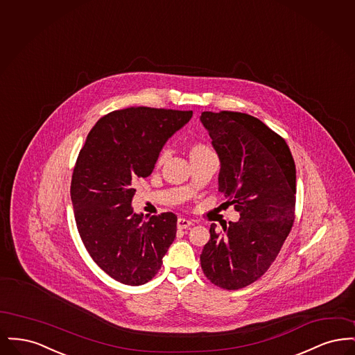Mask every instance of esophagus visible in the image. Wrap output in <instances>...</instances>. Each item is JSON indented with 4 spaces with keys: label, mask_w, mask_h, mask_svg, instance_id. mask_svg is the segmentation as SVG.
I'll return each instance as SVG.
<instances>
[{
    "label": "esophagus",
    "mask_w": 355,
    "mask_h": 355,
    "mask_svg": "<svg viewBox=\"0 0 355 355\" xmlns=\"http://www.w3.org/2000/svg\"><path fill=\"white\" fill-rule=\"evenodd\" d=\"M189 226H191V220H185V218H178V220H177V227L180 230L187 229Z\"/></svg>",
    "instance_id": "34e87169"
}]
</instances>
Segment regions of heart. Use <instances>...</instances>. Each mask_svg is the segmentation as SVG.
Returning a JSON list of instances; mask_svg holds the SVG:
<instances>
[{"label":"heart","mask_w":355,"mask_h":355,"mask_svg":"<svg viewBox=\"0 0 355 355\" xmlns=\"http://www.w3.org/2000/svg\"><path fill=\"white\" fill-rule=\"evenodd\" d=\"M206 150H210V148L207 145H205L202 142H193L189 148V154H190V158L197 155V154H201V153L206 152ZM168 150H161L157 155V159H155V166L159 168L161 165H164V162L168 159Z\"/></svg>","instance_id":"b5f03b06"}]
</instances>
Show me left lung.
<instances>
[{"label": "left lung", "mask_w": 355, "mask_h": 355, "mask_svg": "<svg viewBox=\"0 0 355 355\" xmlns=\"http://www.w3.org/2000/svg\"><path fill=\"white\" fill-rule=\"evenodd\" d=\"M220 161L218 191L239 213L223 232L210 226L201 268L222 288L249 286L269 270L293 223L295 164L286 141L246 113L203 112Z\"/></svg>", "instance_id": "obj_1"}]
</instances>
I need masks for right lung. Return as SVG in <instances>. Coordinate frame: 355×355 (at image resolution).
Instances as JSON below:
<instances>
[{"mask_svg": "<svg viewBox=\"0 0 355 355\" xmlns=\"http://www.w3.org/2000/svg\"><path fill=\"white\" fill-rule=\"evenodd\" d=\"M191 110L132 106L97 121L77 157L70 185L74 218L93 261L123 285L149 282L173 243L177 216L135 214V184L152 174L168 138Z\"/></svg>", "mask_w": 355, "mask_h": 355, "instance_id": "add662e5", "label": "right lung"}]
</instances>
